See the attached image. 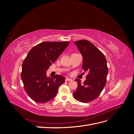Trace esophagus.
Returning <instances> with one entry per match:
<instances>
[{
    "label": "esophagus",
    "instance_id": "1",
    "mask_svg": "<svg viewBox=\"0 0 134 134\" xmlns=\"http://www.w3.org/2000/svg\"><path fill=\"white\" fill-rule=\"evenodd\" d=\"M66 81H72V79L71 78H66L65 79Z\"/></svg>",
    "mask_w": 134,
    "mask_h": 134
}]
</instances>
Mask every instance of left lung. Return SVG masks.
I'll return each instance as SVG.
<instances>
[{
    "mask_svg": "<svg viewBox=\"0 0 134 134\" xmlns=\"http://www.w3.org/2000/svg\"><path fill=\"white\" fill-rule=\"evenodd\" d=\"M75 44L83 56L82 69L87 72L83 83L79 79L74 98L79 102L87 103L96 99L102 92L106 83L108 68L106 58L98 48L87 40H79Z\"/></svg>",
    "mask_w": 134,
    "mask_h": 134,
    "instance_id": "1",
    "label": "left lung"
}]
</instances>
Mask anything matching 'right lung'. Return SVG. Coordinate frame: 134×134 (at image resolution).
I'll use <instances>...</instances> for the list:
<instances>
[{"label":"right lung","instance_id":"add662e5","mask_svg":"<svg viewBox=\"0 0 134 134\" xmlns=\"http://www.w3.org/2000/svg\"><path fill=\"white\" fill-rule=\"evenodd\" d=\"M69 42L40 43L28 52L22 64L21 79L28 95L36 102H48L56 96L65 82L62 75L47 77L46 71L58 59Z\"/></svg>","mask_w":134,"mask_h":134}]
</instances>
